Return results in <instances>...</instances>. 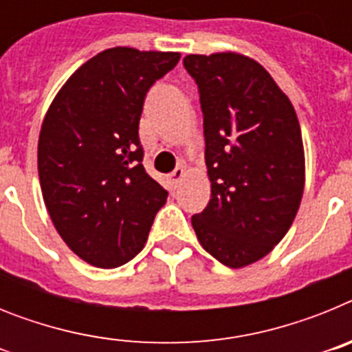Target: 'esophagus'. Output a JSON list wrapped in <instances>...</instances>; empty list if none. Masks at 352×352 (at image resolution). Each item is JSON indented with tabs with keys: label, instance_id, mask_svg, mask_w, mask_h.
I'll list each match as a JSON object with an SVG mask.
<instances>
[{
	"label": "esophagus",
	"instance_id": "1",
	"mask_svg": "<svg viewBox=\"0 0 352 352\" xmlns=\"http://www.w3.org/2000/svg\"><path fill=\"white\" fill-rule=\"evenodd\" d=\"M183 178H185V170H183L182 167H176V169H174L169 176L170 186H173V188H176V186L183 182Z\"/></svg>",
	"mask_w": 352,
	"mask_h": 352
}]
</instances>
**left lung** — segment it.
Returning <instances> with one entry per match:
<instances>
[{
    "label": "left lung",
    "mask_w": 352,
    "mask_h": 352,
    "mask_svg": "<svg viewBox=\"0 0 352 352\" xmlns=\"http://www.w3.org/2000/svg\"><path fill=\"white\" fill-rule=\"evenodd\" d=\"M204 114L211 199L192 227L229 268L268 256L287 234L305 188L300 121L268 70L239 52L188 54Z\"/></svg>",
    "instance_id": "8db88e82"
}]
</instances>
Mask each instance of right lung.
Instances as JSON below:
<instances>
[{"label": "right lung", "instance_id": "add662e5", "mask_svg": "<svg viewBox=\"0 0 352 352\" xmlns=\"http://www.w3.org/2000/svg\"><path fill=\"white\" fill-rule=\"evenodd\" d=\"M179 58L105 49L68 77L43 118V203L68 248L96 268H116L138 256L167 201L142 166L139 120L148 89Z\"/></svg>", "mask_w": 352, "mask_h": 352}]
</instances>
